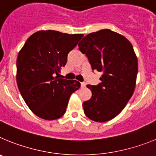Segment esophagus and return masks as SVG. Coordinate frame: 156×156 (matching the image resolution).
<instances>
[{
  "instance_id": "obj_1",
  "label": "esophagus",
  "mask_w": 156,
  "mask_h": 156,
  "mask_svg": "<svg viewBox=\"0 0 156 156\" xmlns=\"http://www.w3.org/2000/svg\"><path fill=\"white\" fill-rule=\"evenodd\" d=\"M80 86H81V87H86V83H85L84 82L80 83Z\"/></svg>"
}]
</instances>
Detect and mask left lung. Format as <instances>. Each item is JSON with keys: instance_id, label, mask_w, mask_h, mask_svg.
I'll use <instances>...</instances> for the list:
<instances>
[{"instance_id": "left-lung-1", "label": "left lung", "mask_w": 156, "mask_h": 156, "mask_svg": "<svg viewBox=\"0 0 156 156\" xmlns=\"http://www.w3.org/2000/svg\"><path fill=\"white\" fill-rule=\"evenodd\" d=\"M78 46L92 69L102 73L98 85L87 86L92 96L83 103L85 115L99 122L113 119L126 105L136 86L138 65L131 43L106 29L87 34Z\"/></svg>"}]
</instances>
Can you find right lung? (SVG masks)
<instances>
[{"label": "right lung", "instance_id": "1", "mask_svg": "<svg viewBox=\"0 0 156 156\" xmlns=\"http://www.w3.org/2000/svg\"><path fill=\"white\" fill-rule=\"evenodd\" d=\"M83 37L41 30L32 34L19 51L18 87L30 109L41 119L54 120L62 116L71 94L80 87L78 81L58 76L67 62L69 52Z\"/></svg>", "mask_w": 156, "mask_h": 156}]
</instances>
